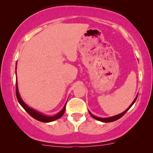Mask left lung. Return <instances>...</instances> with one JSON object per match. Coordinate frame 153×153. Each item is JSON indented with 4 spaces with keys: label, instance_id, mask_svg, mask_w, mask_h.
Masks as SVG:
<instances>
[{
    "label": "left lung",
    "instance_id": "obj_1",
    "mask_svg": "<svg viewBox=\"0 0 153 153\" xmlns=\"http://www.w3.org/2000/svg\"><path fill=\"white\" fill-rule=\"evenodd\" d=\"M136 99H137V97H136V98H135V100H134V101H133V102H132V104H131V105L129 106V107H128L127 109H126V110L124 111V112H123L122 113L119 114V115H115V116H113V117H110V118H98V117H95V116H94L93 115H92V114L90 113V112H89V114H90V115H92V116L93 117V118H95V119L98 120V121H103V122H106V123H108V122H112V121H116V120H118V119H119V118H121V117H122L123 115H124V114L126 113V112H127L128 110H129V108H130L131 106H132V104H133L134 103H135V101H136Z\"/></svg>",
    "mask_w": 153,
    "mask_h": 153
}]
</instances>
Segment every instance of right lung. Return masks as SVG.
<instances>
[{"label": "right lung", "instance_id": "1", "mask_svg": "<svg viewBox=\"0 0 153 153\" xmlns=\"http://www.w3.org/2000/svg\"><path fill=\"white\" fill-rule=\"evenodd\" d=\"M15 92H16L17 99H18L19 104L22 106V107L24 108V109H25L27 112H28L29 115L32 117V118H35V119H36V120H38V121H41V122H50V121H55V120L61 118V117L64 115V112H65L66 105L64 106V109H63L62 110L59 112V113H58L56 115H55V116H47V115H44L43 114L39 113V112H38L37 111L32 109V108L29 107V106H27V104H26L25 103L22 101L21 98L20 97L19 92H18V86H17V82H16V91H15Z\"/></svg>", "mask_w": 153, "mask_h": 153}]
</instances>
